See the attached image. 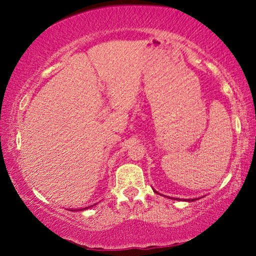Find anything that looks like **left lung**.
Wrapping results in <instances>:
<instances>
[{
	"instance_id": "left-lung-1",
	"label": "left lung",
	"mask_w": 256,
	"mask_h": 256,
	"mask_svg": "<svg viewBox=\"0 0 256 256\" xmlns=\"http://www.w3.org/2000/svg\"><path fill=\"white\" fill-rule=\"evenodd\" d=\"M196 200H198V198H192V200H188V201H190V202H192V201H196ZM186 201V200H185Z\"/></svg>"
}]
</instances>
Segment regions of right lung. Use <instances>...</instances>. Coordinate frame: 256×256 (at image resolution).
<instances>
[{
  "label": "right lung",
  "mask_w": 256,
  "mask_h": 256,
  "mask_svg": "<svg viewBox=\"0 0 256 256\" xmlns=\"http://www.w3.org/2000/svg\"><path fill=\"white\" fill-rule=\"evenodd\" d=\"M92 206H86V208H82V209H80V210H86V209H89V208H92Z\"/></svg>",
  "instance_id": "right-lung-1"
}]
</instances>
